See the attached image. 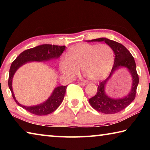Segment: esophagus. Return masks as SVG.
Listing matches in <instances>:
<instances>
[{
  "instance_id": "obj_1",
  "label": "esophagus",
  "mask_w": 150,
  "mask_h": 150,
  "mask_svg": "<svg viewBox=\"0 0 150 150\" xmlns=\"http://www.w3.org/2000/svg\"><path fill=\"white\" fill-rule=\"evenodd\" d=\"M79 84L82 86V87H84V86H85V85H86L85 83H83V82H79Z\"/></svg>"
}]
</instances>
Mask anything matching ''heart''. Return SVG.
Returning a JSON list of instances; mask_svg holds the SVG:
<instances>
[{
  "mask_svg": "<svg viewBox=\"0 0 150 150\" xmlns=\"http://www.w3.org/2000/svg\"><path fill=\"white\" fill-rule=\"evenodd\" d=\"M115 62V53L107 44H77L69 48L67 57L59 61V69L67 78L79 71L91 80L98 81L110 71Z\"/></svg>",
  "mask_w": 150,
  "mask_h": 150,
  "instance_id": "b5f03b06",
  "label": "heart"
}]
</instances>
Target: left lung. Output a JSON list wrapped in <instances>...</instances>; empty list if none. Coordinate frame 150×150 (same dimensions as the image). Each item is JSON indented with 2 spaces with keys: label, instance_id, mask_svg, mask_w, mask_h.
<instances>
[{
  "label": "left lung",
  "instance_id": "8db88e82",
  "mask_svg": "<svg viewBox=\"0 0 150 150\" xmlns=\"http://www.w3.org/2000/svg\"><path fill=\"white\" fill-rule=\"evenodd\" d=\"M105 42L112 47L115 52V63L108 77L100 81L98 85L96 95L88 99L91 106L96 110L104 114H115L126 108L135 99L136 89L139 83V77L136 71V65L132 55L125 46L117 42L105 38L89 40L88 42ZM124 67L128 68L133 76V88L131 93L124 98L113 100L106 96L104 93V86L112 73L119 68Z\"/></svg>",
  "mask_w": 150,
  "mask_h": 150
}]
</instances>
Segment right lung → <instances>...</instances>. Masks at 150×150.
Segmentation results:
<instances>
[{"instance_id": "1", "label": "right lung", "mask_w": 150, "mask_h": 150, "mask_svg": "<svg viewBox=\"0 0 150 150\" xmlns=\"http://www.w3.org/2000/svg\"><path fill=\"white\" fill-rule=\"evenodd\" d=\"M65 46H59V45L50 44L38 45L34 48L24 51L12 63L9 71L8 85L12 93V97L17 105L22 106L29 112L38 116L49 115L59 107L65 96L67 86H59L55 88L50 97L41 105L34 106H25L20 105L15 98L12 88V81L16 71L21 65L28 62H32V61L42 62V61L50 60L53 58H58L62 54L63 51L65 50Z\"/></svg>"}]
</instances>
